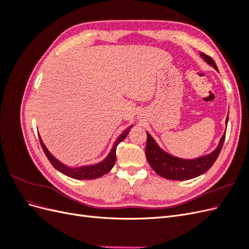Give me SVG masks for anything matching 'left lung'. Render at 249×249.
Returning a JSON list of instances; mask_svg holds the SVG:
<instances>
[{"instance_id": "8db88e82", "label": "left lung", "mask_w": 249, "mask_h": 249, "mask_svg": "<svg viewBox=\"0 0 249 249\" xmlns=\"http://www.w3.org/2000/svg\"><path fill=\"white\" fill-rule=\"evenodd\" d=\"M200 56L208 64L213 66L216 71H218L217 65L212 58L203 54V53H200ZM228 122L229 117H227V120H225V124L227 125ZM146 134L147 141L145 156L149 165L162 178L173 180L191 179L207 172L212 167V165L215 163L218 156H219L225 139L224 133L220 138L219 143H218V146L212 153L196 158V159H182V158L171 156L170 154L165 152L157 144V142L150 136L149 133L146 132Z\"/></svg>"}]
</instances>
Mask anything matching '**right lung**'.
I'll return each mask as SVG.
<instances>
[{
	"mask_svg": "<svg viewBox=\"0 0 249 249\" xmlns=\"http://www.w3.org/2000/svg\"><path fill=\"white\" fill-rule=\"evenodd\" d=\"M132 126L133 125L127 127V129L116 139L114 144H113L112 149L110 150V153L102 162L93 164V165H84V166H80V167H70V166H67V165L63 164L62 162H60L49 152V149L46 147V145H44V143L41 140V137L39 136V135H38V137H39L40 144H41V147L43 149L44 154H46L49 161L51 162L53 166H54L55 169H57L58 171L63 173V175L70 177L71 178H74V179H93V178H101L104 175H106V173H108L112 169V167L114 166L115 161H116V147L119 143L126 137V135L129 134L130 129Z\"/></svg>",
	"mask_w": 249,
	"mask_h": 249,
	"instance_id": "right-lung-1",
	"label": "right lung"
}]
</instances>
